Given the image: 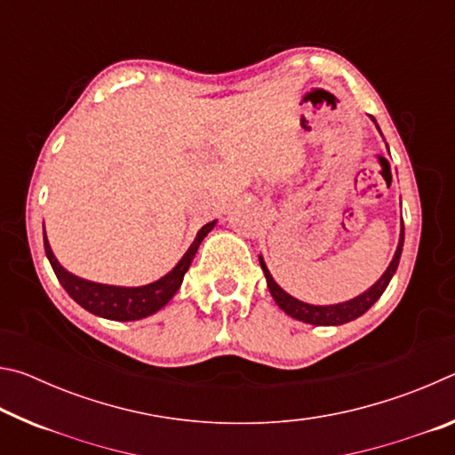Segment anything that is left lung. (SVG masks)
Returning a JSON list of instances; mask_svg holds the SVG:
<instances>
[{"label":"left lung","mask_w":455,"mask_h":455,"mask_svg":"<svg viewBox=\"0 0 455 455\" xmlns=\"http://www.w3.org/2000/svg\"><path fill=\"white\" fill-rule=\"evenodd\" d=\"M373 124L377 126L375 118L371 116ZM379 130V126H377ZM381 134V130H379ZM383 136V134H381ZM387 146V144H385ZM389 150V146H387ZM402 251H403V220H402V230H399V241H397V249H395V255L391 259V263L385 268V273L377 279L371 287L367 291L361 292V295L349 299V301H343V303H335V305H311V303H305V301H299L292 295H289L287 291H284L279 283L273 279L271 271H268L267 265H265V259L263 255H259V263L260 268H263L265 273V279H267V287L271 291V295L275 299V303L281 307V309L289 315V317L297 319V321H303V323H309V325H343V323H349V321H355L361 315H365L371 307L379 301V297L383 295V291L387 289L389 281L394 279V275L397 271V265H399V259H402Z\"/></svg>","instance_id":"1"}]
</instances>
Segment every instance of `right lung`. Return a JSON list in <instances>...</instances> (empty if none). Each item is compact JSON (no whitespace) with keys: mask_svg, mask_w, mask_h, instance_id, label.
Instances as JSON below:
<instances>
[{"mask_svg":"<svg viewBox=\"0 0 455 455\" xmlns=\"http://www.w3.org/2000/svg\"><path fill=\"white\" fill-rule=\"evenodd\" d=\"M214 225H217V220L206 222V225L198 230L195 241H192L188 251L184 252L182 259L176 263L172 271H168L164 276H160L158 281L140 284V287H120V284L94 283L70 273L68 268L60 265V260L56 259V255H53L48 236H45V227H44V249L60 284L80 307H84V309L90 311L92 315H98V317L102 319L138 321V319L150 317V315L163 309V307H166L168 301L176 295V291L180 289L182 279L188 271L192 259L196 255L200 243L204 241V236L211 233Z\"/></svg>","mask_w":455,"mask_h":455,"instance_id":"obj_1","label":"right lung"}]
</instances>
